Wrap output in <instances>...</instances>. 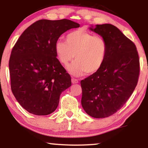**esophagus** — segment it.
<instances>
[{
  "instance_id": "obj_1",
  "label": "esophagus",
  "mask_w": 148,
  "mask_h": 148,
  "mask_svg": "<svg viewBox=\"0 0 148 148\" xmlns=\"http://www.w3.org/2000/svg\"><path fill=\"white\" fill-rule=\"evenodd\" d=\"M71 82L72 84H77V83L79 82L78 79H75V78H72L71 79Z\"/></svg>"
}]
</instances>
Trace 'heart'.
<instances>
[{
	"instance_id": "1",
	"label": "heart",
	"mask_w": 148,
	"mask_h": 148,
	"mask_svg": "<svg viewBox=\"0 0 148 148\" xmlns=\"http://www.w3.org/2000/svg\"><path fill=\"white\" fill-rule=\"evenodd\" d=\"M66 42L58 40L54 45L58 62L65 66L71 60H75L67 66L72 75L81 76L84 73H96L104 64L108 52V43L102 36H94L84 29L69 33Z\"/></svg>"
}]
</instances>
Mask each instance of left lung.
I'll return each instance as SVG.
<instances>
[{
    "label": "left lung",
    "mask_w": 148,
    "mask_h": 148,
    "mask_svg": "<svg viewBox=\"0 0 148 148\" xmlns=\"http://www.w3.org/2000/svg\"><path fill=\"white\" fill-rule=\"evenodd\" d=\"M108 43L106 60L95 73L81 81L82 105L87 114L106 118L122 108L136 87L139 58L135 44L111 24L90 27Z\"/></svg>",
    "instance_id": "left-lung-1"
}]
</instances>
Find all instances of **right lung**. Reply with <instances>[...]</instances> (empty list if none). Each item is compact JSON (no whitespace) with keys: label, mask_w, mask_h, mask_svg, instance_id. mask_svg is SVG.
<instances>
[{"label":"right lung","mask_w":148,"mask_h":148,"mask_svg":"<svg viewBox=\"0 0 148 148\" xmlns=\"http://www.w3.org/2000/svg\"><path fill=\"white\" fill-rule=\"evenodd\" d=\"M71 20L41 19L28 27L12 49L9 66L12 92L20 105L36 115L51 114L61 93L71 86L70 75L56 58L54 45Z\"/></svg>","instance_id":"right-lung-1"}]
</instances>
